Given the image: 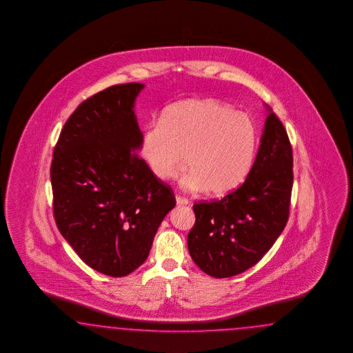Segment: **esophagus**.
<instances>
[{"mask_svg": "<svg viewBox=\"0 0 353 353\" xmlns=\"http://www.w3.org/2000/svg\"><path fill=\"white\" fill-rule=\"evenodd\" d=\"M176 203L179 204V205H188V204H190V202L186 198L181 196V195H176Z\"/></svg>", "mask_w": 353, "mask_h": 353, "instance_id": "obj_1", "label": "esophagus"}]
</instances>
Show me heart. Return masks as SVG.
<instances>
[{"label": "heart", "mask_w": 353, "mask_h": 353, "mask_svg": "<svg viewBox=\"0 0 353 353\" xmlns=\"http://www.w3.org/2000/svg\"><path fill=\"white\" fill-rule=\"evenodd\" d=\"M257 150L254 120L216 99H192L164 110L159 123L143 129L139 151L159 180L181 179L188 192L224 196L246 180Z\"/></svg>", "instance_id": "1"}]
</instances>
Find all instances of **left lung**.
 I'll return each mask as SVG.
<instances>
[{"instance_id":"8db88e82","label":"left lung","mask_w":353,"mask_h":353,"mask_svg":"<svg viewBox=\"0 0 353 353\" xmlns=\"http://www.w3.org/2000/svg\"><path fill=\"white\" fill-rule=\"evenodd\" d=\"M292 148L282 121L269 108L256 159L236 190L192 205L188 234L194 263L216 278L254 267L288 224L292 190Z\"/></svg>"}]
</instances>
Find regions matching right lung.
Listing matches in <instances>:
<instances>
[{"label": "right lung", "instance_id": "obj_1", "mask_svg": "<svg viewBox=\"0 0 353 353\" xmlns=\"http://www.w3.org/2000/svg\"><path fill=\"white\" fill-rule=\"evenodd\" d=\"M142 89L112 85L80 103L59 134L50 168L61 234L86 265L111 277L145 263L176 205L171 186L134 152L142 132L133 107Z\"/></svg>", "mask_w": 353, "mask_h": 353}]
</instances>
